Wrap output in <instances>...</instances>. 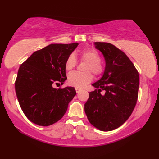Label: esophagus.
<instances>
[{"mask_svg":"<svg viewBox=\"0 0 159 159\" xmlns=\"http://www.w3.org/2000/svg\"><path fill=\"white\" fill-rule=\"evenodd\" d=\"M75 91H76L77 93H79L80 91H81V89H79V88H75Z\"/></svg>","mask_w":159,"mask_h":159,"instance_id":"1","label":"esophagus"}]
</instances>
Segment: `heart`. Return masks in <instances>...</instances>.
I'll return each mask as SVG.
<instances>
[{
    "label": "heart",
    "mask_w": 159,
    "mask_h": 159,
    "mask_svg": "<svg viewBox=\"0 0 159 159\" xmlns=\"http://www.w3.org/2000/svg\"><path fill=\"white\" fill-rule=\"evenodd\" d=\"M80 60L88 62L85 67L86 73L73 72L69 74L68 82L70 86L75 88H83L90 83L93 79L91 72L96 76H101L104 72V66L101 60L99 53L93 48H87L83 50L80 54ZM77 60L75 55L71 54L67 58L65 68L66 70L70 71L76 66Z\"/></svg>",
    "instance_id": "obj_1"
}]
</instances>
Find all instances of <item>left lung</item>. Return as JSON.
<instances>
[{
    "instance_id": "1",
    "label": "left lung",
    "mask_w": 159,
    "mask_h": 159,
    "mask_svg": "<svg viewBox=\"0 0 159 159\" xmlns=\"http://www.w3.org/2000/svg\"><path fill=\"white\" fill-rule=\"evenodd\" d=\"M105 59L102 77L92 86L98 89L89 93L84 104L90 123L102 131H111L125 123L138 100L139 74L125 53L107 42H94ZM105 91V94L100 93Z\"/></svg>"
}]
</instances>
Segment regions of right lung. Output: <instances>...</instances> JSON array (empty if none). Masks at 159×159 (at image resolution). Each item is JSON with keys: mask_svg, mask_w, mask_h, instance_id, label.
<instances>
[{"mask_svg": "<svg viewBox=\"0 0 159 159\" xmlns=\"http://www.w3.org/2000/svg\"><path fill=\"white\" fill-rule=\"evenodd\" d=\"M79 43L51 44L34 52L19 67L15 90L26 117L36 125L49 126L66 112L76 94L73 87L55 88L67 79L65 64Z\"/></svg>", "mask_w": 159, "mask_h": 159, "instance_id": "right-lung-1", "label": "right lung"}]
</instances>
